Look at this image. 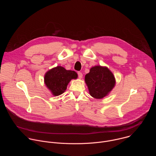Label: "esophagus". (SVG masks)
<instances>
[{"instance_id":"34e87169","label":"esophagus","mask_w":156,"mask_h":156,"mask_svg":"<svg viewBox=\"0 0 156 156\" xmlns=\"http://www.w3.org/2000/svg\"><path fill=\"white\" fill-rule=\"evenodd\" d=\"M78 77L80 78H82V77H83V74H82V73L81 72H78Z\"/></svg>"}]
</instances>
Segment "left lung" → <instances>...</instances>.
<instances>
[{"instance_id":"8db88e82","label":"left lung","mask_w":156,"mask_h":156,"mask_svg":"<svg viewBox=\"0 0 156 156\" xmlns=\"http://www.w3.org/2000/svg\"><path fill=\"white\" fill-rule=\"evenodd\" d=\"M85 82L90 95L96 99H102L112 90L115 80L113 73L107 67L96 66L86 75Z\"/></svg>"}]
</instances>
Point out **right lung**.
<instances>
[{"label": "right lung", "mask_w": 156, "mask_h": 156, "mask_svg": "<svg viewBox=\"0 0 156 156\" xmlns=\"http://www.w3.org/2000/svg\"><path fill=\"white\" fill-rule=\"evenodd\" d=\"M77 73L72 70H66L58 66L48 71L44 76V81L47 87L54 96L62 94L66 90L72 79H76Z\"/></svg>", "instance_id": "obj_1"}]
</instances>
